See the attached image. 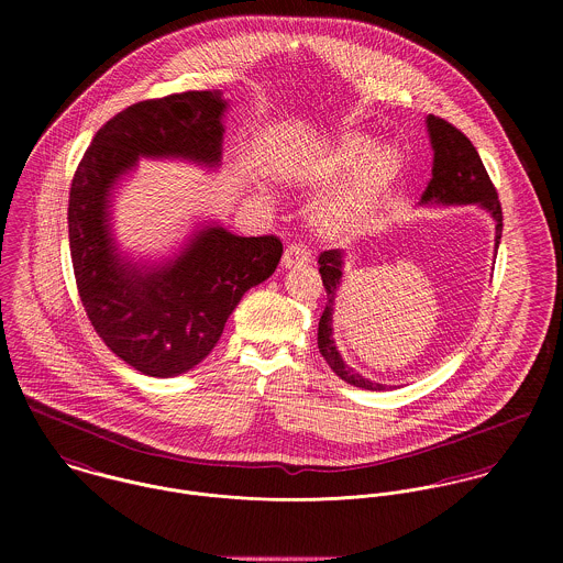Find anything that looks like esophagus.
<instances>
[{"label":"esophagus","mask_w":563,"mask_h":563,"mask_svg":"<svg viewBox=\"0 0 563 563\" xmlns=\"http://www.w3.org/2000/svg\"><path fill=\"white\" fill-rule=\"evenodd\" d=\"M310 262V253L306 249V244H288L282 257V266L284 268H292L299 264H308Z\"/></svg>","instance_id":"esophagus-1"}]
</instances>
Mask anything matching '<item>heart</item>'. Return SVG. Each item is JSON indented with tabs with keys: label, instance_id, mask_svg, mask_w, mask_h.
I'll return each mask as SVG.
<instances>
[{
	"label": "heart",
	"instance_id": "b5f03b06",
	"mask_svg": "<svg viewBox=\"0 0 563 563\" xmlns=\"http://www.w3.org/2000/svg\"><path fill=\"white\" fill-rule=\"evenodd\" d=\"M371 139L346 132L329 154L331 170L353 168L351 179L312 208V225L327 239H349L364 232L382 201L402 170L401 152L395 145H382L373 152Z\"/></svg>",
	"mask_w": 563,
	"mask_h": 563
}]
</instances>
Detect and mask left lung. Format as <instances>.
Instances as JSON below:
<instances>
[{"mask_svg": "<svg viewBox=\"0 0 563 563\" xmlns=\"http://www.w3.org/2000/svg\"><path fill=\"white\" fill-rule=\"evenodd\" d=\"M427 130L433 147V177L422 192V201H438V203H479L485 208L494 223H496V249L503 234V210L498 201V192L483 166L482 158L471 143V139L460 132L453 123L429 114ZM319 273L322 286L327 292V303L319 321V351L329 368L346 384L364 390H382V384H373L357 375L344 360L340 357L335 342H333V299L335 290L342 279V253L338 249L322 251L319 255Z\"/></svg>", "mask_w": 563, "mask_h": 563, "instance_id": "8db88e82", "label": "left lung"}]
</instances>
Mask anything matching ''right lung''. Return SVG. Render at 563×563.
Masks as SVG:
<instances>
[{
	"mask_svg": "<svg viewBox=\"0 0 563 563\" xmlns=\"http://www.w3.org/2000/svg\"><path fill=\"white\" fill-rule=\"evenodd\" d=\"M225 99L186 90L139 101L99 128L69 190V246L81 306L106 346L150 377H175L210 355L242 295L271 277L277 236L199 232L166 266L121 262L108 230V192L139 156L219 164Z\"/></svg>",
	"mask_w": 563,
	"mask_h": 563,
	"instance_id": "right-lung-1",
	"label": "right lung"
}]
</instances>
